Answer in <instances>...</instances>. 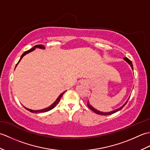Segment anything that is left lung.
Returning <instances> with one entry per match:
<instances>
[{
    "label": "left lung",
    "instance_id": "1",
    "mask_svg": "<svg viewBox=\"0 0 150 150\" xmlns=\"http://www.w3.org/2000/svg\"><path fill=\"white\" fill-rule=\"evenodd\" d=\"M124 59L126 60V61L128 62L129 64L131 66V67H132V69H133V64H132V61L131 60H130L129 59H128L127 58V57H125V58H124ZM128 100H127L126 102V103L125 104H124V105L123 106H121L120 108H118V109H117V110H113V111H110V112H107V113H104V112H101V111H98V110H97L96 109H95V108L93 107V106H91V105L90 104V103H89V102H88V103H87V106L89 107V108H90V110H91L92 111H93V112H95V113H97V114H98V115H111V114H113V113H116V112H117L118 111H119V110H120L121 109H122V108L125 106V105L126 104V103H128Z\"/></svg>",
    "mask_w": 150,
    "mask_h": 150
}]
</instances>
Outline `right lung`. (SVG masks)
Here are the masks:
<instances>
[{"instance_id": "add662e5", "label": "right lung", "mask_w": 150, "mask_h": 150, "mask_svg": "<svg viewBox=\"0 0 150 150\" xmlns=\"http://www.w3.org/2000/svg\"><path fill=\"white\" fill-rule=\"evenodd\" d=\"M36 47H39V48H42V49H44V48H45V47H44L43 45H41V44H39V45H36V46H35L34 47H32V48H31L30 50L26 51V52H25L23 54H22V55H21V59H20V60H18V63L19 62H20V60L22 59V57H23L25 55H26V54H27V53H30V52H32V51H33L36 48ZM18 63L17 64V65H16V66H17ZM16 66H15V68H16ZM64 92H65V91H64ZM64 92H63V93H62L61 94H60V95H59V97L57 98V100H56V101L55 102V103H53L52 105H51L50 106H49V107H47V108H45V109L40 110H32L28 109V108H25V107H24V108H26V109L27 110L30 111V112H32V113H43V112H46V111H50V110H52L53 108H55V107L57 106V105L58 104V103H59V101H60V98H61V97L62 96L63 94L64 93Z\"/></svg>"}]
</instances>
